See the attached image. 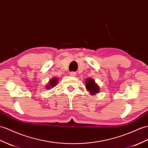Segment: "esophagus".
<instances>
[{
    "instance_id": "esophagus-1",
    "label": "esophagus",
    "mask_w": 148,
    "mask_h": 148,
    "mask_svg": "<svg viewBox=\"0 0 148 148\" xmlns=\"http://www.w3.org/2000/svg\"><path fill=\"white\" fill-rule=\"evenodd\" d=\"M75 75H76V73H75V72H71V73H70V75H71V76H75Z\"/></svg>"
}]
</instances>
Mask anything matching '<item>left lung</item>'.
I'll use <instances>...</instances> for the list:
<instances>
[{
	"mask_svg": "<svg viewBox=\"0 0 148 148\" xmlns=\"http://www.w3.org/2000/svg\"><path fill=\"white\" fill-rule=\"evenodd\" d=\"M86 83V88L90 92V94L94 95L96 93H98L99 92V88L98 87L96 83L94 82L92 79L89 78L87 79Z\"/></svg>",
	"mask_w": 148,
	"mask_h": 148,
	"instance_id": "left-lung-1",
	"label": "left lung"
}]
</instances>
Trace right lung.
Returning a JSON list of instances; mask_svg holds the SVG:
<instances>
[{
  "label": "right lung",
  "mask_w": 148,
  "mask_h": 148,
  "mask_svg": "<svg viewBox=\"0 0 148 148\" xmlns=\"http://www.w3.org/2000/svg\"><path fill=\"white\" fill-rule=\"evenodd\" d=\"M57 82H58V79H57V78H53L49 82V84L48 85V86H47V89H49L51 87H54L57 84Z\"/></svg>",
  "instance_id": "right-lung-1"
}]
</instances>
